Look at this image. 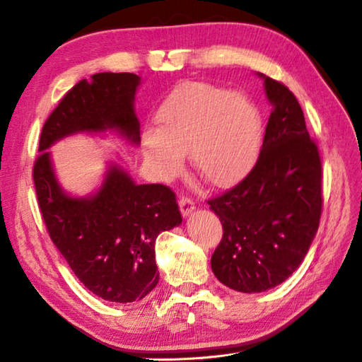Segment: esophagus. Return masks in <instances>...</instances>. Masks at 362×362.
Here are the masks:
<instances>
[{"label":"esophagus","instance_id":"obj_1","mask_svg":"<svg viewBox=\"0 0 362 362\" xmlns=\"http://www.w3.org/2000/svg\"><path fill=\"white\" fill-rule=\"evenodd\" d=\"M179 206H180L182 214L188 216L192 213V209H194V200H192L189 196H182L179 200Z\"/></svg>","mask_w":362,"mask_h":362}]
</instances>
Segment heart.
Instances as JSON below:
<instances>
[{
    "mask_svg": "<svg viewBox=\"0 0 362 362\" xmlns=\"http://www.w3.org/2000/svg\"><path fill=\"white\" fill-rule=\"evenodd\" d=\"M160 129L143 132V151L154 171L170 179L189 151L199 175L214 187L236 183L255 165L260 145L256 107L245 97L189 83L174 90L158 111Z\"/></svg>",
    "mask_w": 362,
    "mask_h": 362,
    "instance_id": "heart-1",
    "label": "heart"
}]
</instances>
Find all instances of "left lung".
Listing matches in <instances>:
<instances>
[{
  "instance_id": "1",
  "label": "left lung",
  "mask_w": 362,
  "mask_h": 362,
  "mask_svg": "<svg viewBox=\"0 0 362 362\" xmlns=\"http://www.w3.org/2000/svg\"><path fill=\"white\" fill-rule=\"evenodd\" d=\"M264 78L273 111L247 177L208 199L223 236L211 268L226 287L259 293L282 284L304 260L322 213V165L295 94Z\"/></svg>"
}]
</instances>
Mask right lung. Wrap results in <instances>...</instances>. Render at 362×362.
Returning <instances> with one entry per match:
<instances>
[{"mask_svg":"<svg viewBox=\"0 0 362 362\" xmlns=\"http://www.w3.org/2000/svg\"><path fill=\"white\" fill-rule=\"evenodd\" d=\"M139 83L129 72L78 81L47 117L33 163L38 206L54 245L89 291L122 304L143 299L158 282L156 239L182 222L175 194L166 185L134 183L122 168L111 166L97 194L71 197L58 185L46 149L83 131L117 129L139 143Z\"/></svg>","mask_w":362,"mask_h":362,"instance_id":"add662e5","label":"right lung"}]
</instances>
